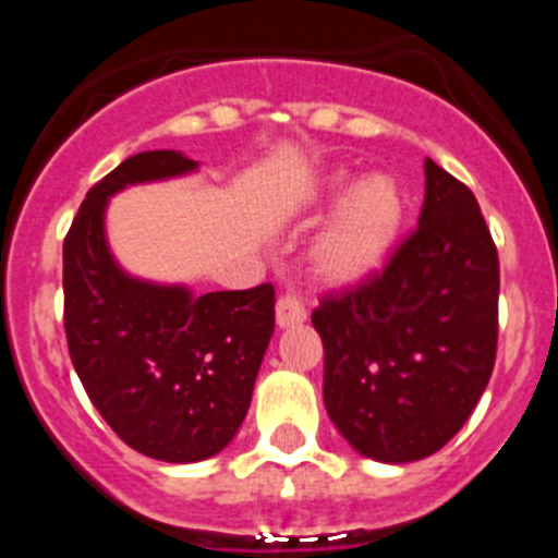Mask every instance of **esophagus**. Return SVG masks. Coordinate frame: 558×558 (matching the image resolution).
<instances>
[{"mask_svg":"<svg viewBox=\"0 0 558 558\" xmlns=\"http://www.w3.org/2000/svg\"><path fill=\"white\" fill-rule=\"evenodd\" d=\"M304 318H307V310L299 302V295L284 293L282 299L276 302V327L279 329L295 327V324H302Z\"/></svg>","mask_w":558,"mask_h":558,"instance_id":"obj_1","label":"esophagus"}]
</instances>
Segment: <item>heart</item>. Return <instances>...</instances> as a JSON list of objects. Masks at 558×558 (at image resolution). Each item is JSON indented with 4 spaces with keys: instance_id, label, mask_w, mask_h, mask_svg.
Wrapping results in <instances>:
<instances>
[{
    "instance_id": "1",
    "label": "heart",
    "mask_w": 558,
    "mask_h": 558,
    "mask_svg": "<svg viewBox=\"0 0 558 558\" xmlns=\"http://www.w3.org/2000/svg\"><path fill=\"white\" fill-rule=\"evenodd\" d=\"M349 181L352 175L347 170L329 172L313 192V201L338 198ZM347 192L310 245L315 279L332 288H352L386 268L408 218L405 190L388 172H372Z\"/></svg>"
}]
</instances>
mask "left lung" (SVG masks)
I'll return each instance as SVG.
<instances>
[{
  "instance_id": "8db88e82",
  "label": "left lung",
  "mask_w": 558,
  "mask_h": 558,
  "mask_svg": "<svg viewBox=\"0 0 558 558\" xmlns=\"http://www.w3.org/2000/svg\"><path fill=\"white\" fill-rule=\"evenodd\" d=\"M500 263L470 186L425 159L418 226L383 274L327 295L324 405L360 456L427 458L463 427L495 368Z\"/></svg>"
}]
</instances>
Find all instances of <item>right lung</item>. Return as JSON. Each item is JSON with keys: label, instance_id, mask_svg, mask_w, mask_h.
Segmentation results:
<instances>
[{"label": "right lung", "instance_id": "add662e5", "mask_svg": "<svg viewBox=\"0 0 558 558\" xmlns=\"http://www.w3.org/2000/svg\"><path fill=\"white\" fill-rule=\"evenodd\" d=\"M195 170L179 150L136 153L88 190L63 240L72 366L108 427L167 463L206 461L234 438L274 335V284L192 295L125 274L108 248L111 195Z\"/></svg>", "mask_w": 558, "mask_h": 558}]
</instances>
